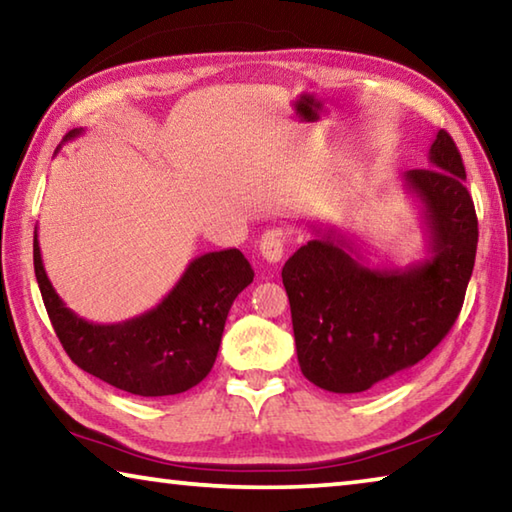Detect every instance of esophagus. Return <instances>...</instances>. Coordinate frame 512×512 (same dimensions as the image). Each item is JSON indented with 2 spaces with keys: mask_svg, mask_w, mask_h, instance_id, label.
<instances>
[{
  "mask_svg": "<svg viewBox=\"0 0 512 512\" xmlns=\"http://www.w3.org/2000/svg\"><path fill=\"white\" fill-rule=\"evenodd\" d=\"M259 255H262L266 262L277 264L284 257V232L282 230H266L259 241Z\"/></svg>",
  "mask_w": 512,
  "mask_h": 512,
  "instance_id": "1",
  "label": "esophagus"
}]
</instances>
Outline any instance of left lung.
Wrapping results in <instances>:
<instances>
[{"instance_id":"left-lung-1","label":"left lung","mask_w":512,"mask_h":512,"mask_svg":"<svg viewBox=\"0 0 512 512\" xmlns=\"http://www.w3.org/2000/svg\"><path fill=\"white\" fill-rule=\"evenodd\" d=\"M431 169L404 173L422 205L429 255L422 262L370 266L334 228L316 230L282 268L298 363L329 393H363L422 361L461 314L479 223L465 167L447 131L429 149Z\"/></svg>"}]
</instances>
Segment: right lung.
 I'll return each mask as SVG.
<instances>
[{
	"mask_svg": "<svg viewBox=\"0 0 512 512\" xmlns=\"http://www.w3.org/2000/svg\"><path fill=\"white\" fill-rule=\"evenodd\" d=\"M81 133L83 128H74L63 142ZM33 266L49 320L69 359L119 391L140 397L178 395L201 384L216 361L232 302L255 277L237 248L205 253L189 262L160 305L124 323L99 325L76 316L51 287L38 230Z\"/></svg>",
	"mask_w": 512,
	"mask_h": 512,
	"instance_id": "add662e5",
	"label": "right lung"
}]
</instances>
